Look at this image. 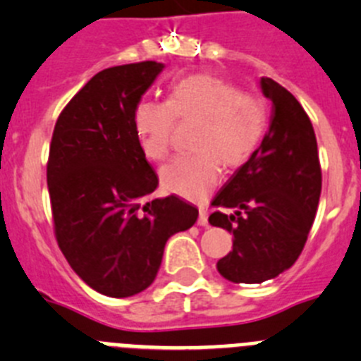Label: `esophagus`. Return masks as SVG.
<instances>
[{
    "label": "esophagus",
    "instance_id": "34e87169",
    "mask_svg": "<svg viewBox=\"0 0 361 361\" xmlns=\"http://www.w3.org/2000/svg\"><path fill=\"white\" fill-rule=\"evenodd\" d=\"M197 225L209 226V214H207V210L204 209H200V219H197Z\"/></svg>",
    "mask_w": 361,
    "mask_h": 361
}]
</instances>
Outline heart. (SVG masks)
I'll use <instances>...</instances> for the list:
<instances>
[{
    "instance_id": "1",
    "label": "heart",
    "mask_w": 361,
    "mask_h": 361,
    "mask_svg": "<svg viewBox=\"0 0 361 361\" xmlns=\"http://www.w3.org/2000/svg\"><path fill=\"white\" fill-rule=\"evenodd\" d=\"M176 118H197L192 147L160 171L167 192L201 200L219 181L221 165L239 167L259 149L269 126L266 100L239 92L233 82L197 73L169 87L167 102L142 100L135 109V128L149 160H164L171 149Z\"/></svg>"
}]
</instances>
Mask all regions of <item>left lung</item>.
I'll use <instances>...</instances> for the list:
<instances>
[{
	"instance_id": "1",
	"label": "left lung",
	"mask_w": 361,
	"mask_h": 361,
	"mask_svg": "<svg viewBox=\"0 0 361 361\" xmlns=\"http://www.w3.org/2000/svg\"><path fill=\"white\" fill-rule=\"evenodd\" d=\"M261 90L271 102L268 131L252 158L214 197V207L235 209L233 214L209 217L210 225L233 235L232 252L217 261V271L235 284H261L295 264L322 190L310 116L275 80L262 77Z\"/></svg>"
}]
</instances>
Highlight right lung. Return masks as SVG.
Segmentation results:
<instances>
[{"label":"right lung","instance_id":"add662e5","mask_svg":"<svg viewBox=\"0 0 361 361\" xmlns=\"http://www.w3.org/2000/svg\"><path fill=\"white\" fill-rule=\"evenodd\" d=\"M164 68L145 61L99 71L68 102L51 136L55 237L71 269L108 297L147 290L169 237L200 214L174 194L147 200L158 176L136 135L135 109Z\"/></svg>","mask_w":361,"mask_h":361}]
</instances>
